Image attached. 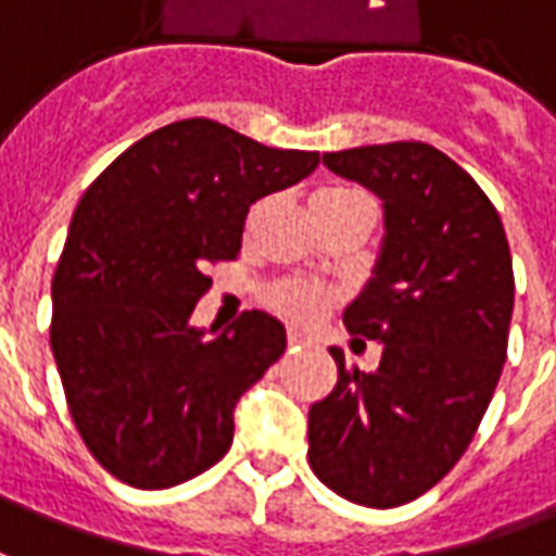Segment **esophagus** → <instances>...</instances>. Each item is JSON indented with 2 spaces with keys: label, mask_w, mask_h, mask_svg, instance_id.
Segmentation results:
<instances>
[{
  "label": "esophagus",
  "mask_w": 556,
  "mask_h": 556,
  "mask_svg": "<svg viewBox=\"0 0 556 556\" xmlns=\"http://www.w3.org/2000/svg\"><path fill=\"white\" fill-rule=\"evenodd\" d=\"M304 345H309V337L301 331H289V349H304Z\"/></svg>",
  "instance_id": "esophagus-1"
}]
</instances>
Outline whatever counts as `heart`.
Segmentation results:
<instances>
[{"mask_svg":"<svg viewBox=\"0 0 556 556\" xmlns=\"http://www.w3.org/2000/svg\"><path fill=\"white\" fill-rule=\"evenodd\" d=\"M352 195L349 189H331V192H321L318 198H343ZM267 306L279 313L282 318H289L294 325H313L328 306L333 304V291L321 289L316 282H304V279H286V282H277L270 286L265 294Z\"/></svg>","mask_w":556,"mask_h":556,"instance_id":"b5f03b06","label":"heart"}]
</instances>
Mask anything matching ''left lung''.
<instances>
[{
  "label": "left lung",
  "mask_w": 556,
  "mask_h": 556,
  "mask_svg": "<svg viewBox=\"0 0 556 556\" xmlns=\"http://www.w3.org/2000/svg\"><path fill=\"white\" fill-rule=\"evenodd\" d=\"M321 162L382 198L379 262L343 313L349 331L382 343V361L364 372L331 349L340 372L309 406L306 454L333 494L394 508L460 460L494 397L515 306L511 255L491 198L430 143H372Z\"/></svg>",
  "instance_id": "8db88e82"
}]
</instances>
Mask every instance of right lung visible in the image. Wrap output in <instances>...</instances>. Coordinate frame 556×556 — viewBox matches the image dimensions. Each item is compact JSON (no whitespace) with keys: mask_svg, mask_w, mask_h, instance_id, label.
<instances>
[{"mask_svg":"<svg viewBox=\"0 0 556 556\" xmlns=\"http://www.w3.org/2000/svg\"><path fill=\"white\" fill-rule=\"evenodd\" d=\"M318 162L195 116L131 143L84 192L50 286V349L111 476L162 491L231 448L235 403L286 352V328L262 309L219 333L189 318L207 265L238 258L250 204Z\"/></svg>","mask_w":556,"mask_h":556,"instance_id":"obj_1","label":"right lung"}]
</instances>
